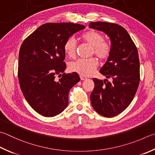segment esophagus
Segmentation results:
<instances>
[{"label": "esophagus", "instance_id": "1", "mask_svg": "<svg viewBox=\"0 0 155 155\" xmlns=\"http://www.w3.org/2000/svg\"><path fill=\"white\" fill-rule=\"evenodd\" d=\"M80 79H81V80H86V77H84V76H82V75H80Z\"/></svg>", "mask_w": 155, "mask_h": 155}]
</instances>
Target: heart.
<instances>
[{
	"label": "heart",
	"instance_id": "heart-1",
	"mask_svg": "<svg viewBox=\"0 0 155 155\" xmlns=\"http://www.w3.org/2000/svg\"><path fill=\"white\" fill-rule=\"evenodd\" d=\"M81 39L92 46L91 54H94L100 60H106L111 52V45L104 40V35L98 31L90 30L81 36ZM64 51L69 57H75L76 42L74 38L70 37L64 44ZM98 61L95 58L78 59L70 63V71L75 72L82 76H89L97 68Z\"/></svg>",
	"mask_w": 155,
	"mask_h": 155
}]
</instances>
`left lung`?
<instances>
[{"label": "left lung", "instance_id": "8db88e82", "mask_svg": "<svg viewBox=\"0 0 155 155\" xmlns=\"http://www.w3.org/2000/svg\"><path fill=\"white\" fill-rule=\"evenodd\" d=\"M90 28L110 37L111 52L100 73L107 79L94 78L90 94L92 107L98 113L112 117L123 112L134 98L140 83V61L135 44L125 28L116 23L91 22Z\"/></svg>", "mask_w": 155, "mask_h": 155}]
</instances>
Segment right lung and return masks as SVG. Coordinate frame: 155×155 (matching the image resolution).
I'll list each match as a JSON object with an SVG mask.
<instances>
[{
	"instance_id": "1",
	"label": "right lung",
	"mask_w": 155,
	"mask_h": 155,
	"mask_svg": "<svg viewBox=\"0 0 155 155\" xmlns=\"http://www.w3.org/2000/svg\"><path fill=\"white\" fill-rule=\"evenodd\" d=\"M85 26L72 23L43 24L23 42L19 53L20 87L32 109L45 117H54L68 105L69 90L80 78L65 74L64 44ZM57 74L62 76L55 80Z\"/></svg>"
}]
</instances>
